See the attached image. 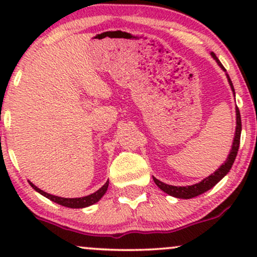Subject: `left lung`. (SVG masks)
I'll return each instance as SVG.
<instances>
[{
    "mask_svg": "<svg viewBox=\"0 0 257 257\" xmlns=\"http://www.w3.org/2000/svg\"><path fill=\"white\" fill-rule=\"evenodd\" d=\"M211 55H213V58L217 61V64H219L220 66L222 67L223 70H225V67H223L222 64L220 63V60L217 59L216 55H215L214 53H211ZM227 78H228L229 85H231L233 93H234V88H233L231 78H229V76H227ZM235 112H237V128H235V135H234V140H233L232 150H231V152H229L228 157H227V161L219 168V169L216 170V172H215L214 174H211L210 176H208V178L203 180V181H200L199 184H196V185H192V186H186V187H185V186L167 185V184H164V182L159 181L158 179L153 178V181L156 182V185H157L162 191H164L166 193L170 194V196L176 197V198H184V199L193 198V197L199 196V194L204 193L208 190H210L211 187H214V186L216 185L217 182H219L220 180L222 179L223 176H225L226 174L229 172V170H231L233 163H234V159H235V157H237L238 149H239L240 133H241V119H240L239 108L237 107Z\"/></svg>",
    "mask_w": 257,
    "mask_h": 257,
    "instance_id": "obj_1",
    "label": "left lung"
}]
</instances>
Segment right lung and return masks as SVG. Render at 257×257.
I'll return each instance as SVG.
<instances>
[{"mask_svg": "<svg viewBox=\"0 0 257 257\" xmlns=\"http://www.w3.org/2000/svg\"><path fill=\"white\" fill-rule=\"evenodd\" d=\"M30 185L32 187L35 188V190L37 191L38 193H41L42 196L46 197V198L53 200V202L58 203V204L63 205V206H67V208H73V209H77V208H84V206H89L91 204H94V203L98 202L99 199H101V197L104 196L106 193V191H107V187H108V181L106 182V184L102 186L101 188H99L96 192L89 194V196H85V197H79V198H63V197H57V196H52V194L44 192V191L40 190V188L36 187L34 184Z\"/></svg>", "mask_w": 257, "mask_h": 257, "instance_id": "1", "label": "right lung"}]
</instances>
